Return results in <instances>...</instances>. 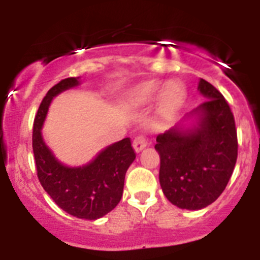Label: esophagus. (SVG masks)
Here are the masks:
<instances>
[{
	"mask_svg": "<svg viewBox=\"0 0 260 260\" xmlns=\"http://www.w3.org/2000/svg\"><path fill=\"white\" fill-rule=\"evenodd\" d=\"M147 144H148V141H147L146 135H138V137L134 138V141H133V147H134V150L137 152L143 150Z\"/></svg>",
	"mask_w": 260,
	"mask_h": 260,
	"instance_id": "esophagus-1",
	"label": "esophagus"
}]
</instances>
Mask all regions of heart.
Returning <instances> with one entry per match:
<instances>
[{"label":"heart","mask_w":260,"mask_h":260,"mask_svg":"<svg viewBox=\"0 0 260 260\" xmlns=\"http://www.w3.org/2000/svg\"><path fill=\"white\" fill-rule=\"evenodd\" d=\"M161 84L147 83L137 89V96L143 100H150L156 93L160 92ZM185 98V89L178 83H169L165 86L161 93V110L165 114H172L182 104Z\"/></svg>","instance_id":"obj_1"}]
</instances>
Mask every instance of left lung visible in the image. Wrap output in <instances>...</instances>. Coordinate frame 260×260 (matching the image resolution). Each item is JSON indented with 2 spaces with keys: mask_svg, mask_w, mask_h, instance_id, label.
Returning <instances> with one entry per match:
<instances>
[{
  "mask_svg": "<svg viewBox=\"0 0 260 260\" xmlns=\"http://www.w3.org/2000/svg\"><path fill=\"white\" fill-rule=\"evenodd\" d=\"M199 92L207 99L190 116L198 125L174 126L157 135L158 180L164 195L183 210H201L224 191L237 161L238 141L234 116L224 96L201 79Z\"/></svg>",
  "mask_w": 260,
  "mask_h": 260,
  "instance_id": "left-lung-1",
  "label": "left lung"
}]
</instances>
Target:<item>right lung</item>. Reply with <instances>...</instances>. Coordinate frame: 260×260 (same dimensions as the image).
<instances>
[{
	"label": "right lung",
	"mask_w": 260,
	"mask_h": 260,
	"mask_svg": "<svg viewBox=\"0 0 260 260\" xmlns=\"http://www.w3.org/2000/svg\"><path fill=\"white\" fill-rule=\"evenodd\" d=\"M78 84V78H66L48 91L34 121L32 150L39 181L54 203L69 215L96 220L110 212L122 198L125 174L135 152L130 138H125L83 167L69 168L54 157L43 141L41 127L52 99Z\"/></svg>",
	"instance_id": "1"
}]
</instances>
